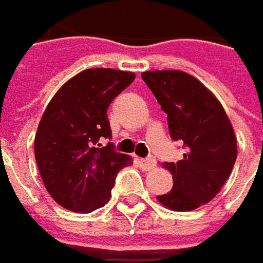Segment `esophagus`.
<instances>
[{
	"label": "esophagus",
	"mask_w": 263,
	"mask_h": 263,
	"mask_svg": "<svg viewBox=\"0 0 263 263\" xmlns=\"http://www.w3.org/2000/svg\"><path fill=\"white\" fill-rule=\"evenodd\" d=\"M141 165H143L144 169L150 171V169H154V167H156V160H154V157H147V159H143V160H141Z\"/></svg>",
	"instance_id": "1"
}]
</instances>
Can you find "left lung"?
<instances>
[{
  "label": "left lung",
  "instance_id": "left-lung-1",
  "mask_svg": "<svg viewBox=\"0 0 263 263\" xmlns=\"http://www.w3.org/2000/svg\"><path fill=\"white\" fill-rule=\"evenodd\" d=\"M141 78L167 115L174 140L185 144L177 163H163L174 187L157 201L175 212L209 203L223 187L237 159V140L222 104L209 88L181 70H150Z\"/></svg>",
  "mask_w": 263,
  "mask_h": 263
}]
</instances>
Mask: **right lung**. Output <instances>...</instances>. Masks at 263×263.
I'll use <instances>...</instances> for the list:
<instances>
[{
    "instance_id": "obj_1",
    "label": "right lung",
    "mask_w": 263,
    "mask_h": 263,
    "mask_svg": "<svg viewBox=\"0 0 263 263\" xmlns=\"http://www.w3.org/2000/svg\"><path fill=\"white\" fill-rule=\"evenodd\" d=\"M134 72L110 67L74 74L50 100L35 134V159L44 185L64 209L89 213L111 196L115 177L132 157L101 147L110 138L107 107L132 84Z\"/></svg>"
}]
</instances>
